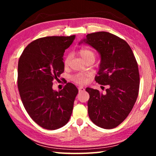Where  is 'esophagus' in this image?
<instances>
[{
	"label": "esophagus",
	"mask_w": 156,
	"mask_h": 156,
	"mask_svg": "<svg viewBox=\"0 0 156 156\" xmlns=\"http://www.w3.org/2000/svg\"><path fill=\"white\" fill-rule=\"evenodd\" d=\"M84 91V88L83 87H78L79 93H80V92H83Z\"/></svg>",
	"instance_id": "1"
}]
</instances>
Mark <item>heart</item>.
Returning <instances> with one entry per match:
<instances>
[{
  "label": "heart",
  "instance_id": "1",
  "mask_svg": "<svg viewBox=\"0 0 156 156\" xmlns=\"http://www.w3.org/2000/svg\"><path fill=\"white\" fill-rule=\"evenodd\" d=\"M79 54L83 58L84 60L87 59L91 58L95 60V54L93 51L89 49H81L79 50ZM71 54H68L65 56L64 59V64L65 65H67L71 60ZM87 73H78L76 74L73 75L72 76V80L76 82V83L78 84H83L87 80Z\"/></svg>",
  "mask_w": 156,
  "mask_h": 156
}]
</instances>
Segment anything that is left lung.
Here are the masks:
<instances>
[{
  "label": "left lung",
  "instance_id": "left-lung-1",
  "mask_svg": "<svg viewBox=\"0 0 156 156\" xmlns=\"http://www.w3.org/2000/svg\"><path fill=\"white\" fill-rule=\"evenodd\" d=\"M83 41L100 53L101 62L95 80L107 86L105 93L86 89L89 118L100 127L113 129L126 119L136 103L140 87L138 63L128 43L114 34H89Z\"/></svg>",
  "mask_w": 156,
  "mask_h": 156
}]
</instances>
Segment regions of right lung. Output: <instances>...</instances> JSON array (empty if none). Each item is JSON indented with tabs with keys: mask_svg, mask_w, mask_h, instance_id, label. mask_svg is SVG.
<instances>
[{
	"mask_svg": "<svg viewBox=\"0 0 156 156\" xmlns=\"http://www.w3.org/2000/svg\"><path fill=\"white\" fill-rule=\"evenodd\" d=\"M75 35L38 38L25 47L18 65V88L23 106L34 122L54 130L67 124L78 93L74 84L66 82L59 91L53 81L64 72L63 55Z\"/></svg>",
	"mask_w": 156,
	"mask_h": 156,
	"instance_id": "add662e5",
	"label": "right lung"
}]
</instances>
